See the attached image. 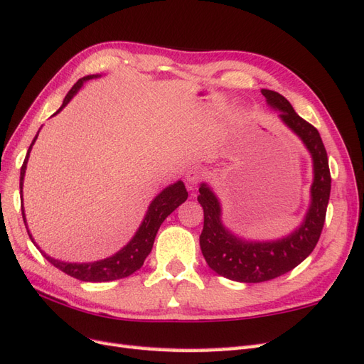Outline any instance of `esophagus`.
Returning <instances> with one entry per match:
<instances>
[{
	"label": "esophagus",
	"mask_w": 364,
	"mask_h": 364,
	"mask_svg": "<svg viewBox=\"0 0 364 364\" xmlns=\"http://www.w3.org/2000/svg\"><path fill=\"white\" fill-rule=\"evenodd\" d=\"M204 176H206V171H204L201 166H192L189 167V171L186 172V180H188L191 186H195L200 181H203Z\"/></svg>",
	"instance_id": "esophagus-1"
}]
</instances>
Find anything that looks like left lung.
I'll use <instances>...</instances> for the list:
<instances>
[{
	"label": "left lung",
	"mask_w": 364,
	"mask_h": 364,
	"mask_svg": "<svg viewBox=\"0 0 364 364\" xmlns=\"http://www.w3.org/2000/svg\"><path fill=\"white\" fill-rule=\"evenodd\" d=\"M267 102L279 110V118L303 139L314 158V184L311 209L289 237L269 243H247L234 237L220 221V204L215 195L203 184L198 201L204 210V226L200 235L201 252L212 271L240 283H262L292 271L311 255L318 243L331 195V171L321 136L311 123L296 114L283 95L262 90Z\"/></svg>",
	"instance_id": "left-lung-1"
}]
</instances>
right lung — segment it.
<instances>
[{"instance_id": "obj_1", "label": "right lung", "mask_w": 364, "mask_h": 364, "mask_svg": "<svg viewBox=\"0 0 364 364\" xmlns=\"http://www.w3.org/2000/svg\"><path fill=\"white\" fill-rule=\"evenodd\" d=\"M90 77H85L78 80L73 87L68 92V95L64 97L63 106L58 109V112L68 105L70 101V98L75 95L77 90L81 87L82 81L89 80ZM36 136L33 138L32 144L35 143ZM32 144L29 146V151H27V155L24 158V163L21 166V175H20V192L23 195V180H24V172H26V164H27V158H29V152L32 149ZM188 198V192H186L184 184L181 181L175 183L169 188H166L158 197L152 201L151 208L147 210V215L143 221V225L139 226L136 235L132 238L130 243L119 250L118 254H115L114 257L101 259V262H95V263H63L58 262V259H53L48 255H44L48 258V262L52 263L55 267H58L60 271H63L64 274H68L73 278L81 279V282H112V279H118V278H124L130 274H134L135 271H138L139 267L143 266L146 257L151 254L154 241H155V235L158 229H160L161 223L166 220L167 215L180 206L181 203L186 201ZM21 212H23V220L26 225V217H24V210L21 206ZM29 234V230H27ZM31 240L32 235L29 234Z\"/></svg>"}]
</instances>
